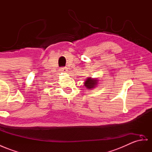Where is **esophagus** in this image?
<instances>
[{
	"label": "esophagus",
	"instance_id": "obj_1",
	"mask_svg": "<svg viewBox=\"0 0 152 152\" xmlns=\"http://www.w3.org/2000/svg\"><path fill=\"white\" fill-rule=\"evenodd\" d=\"M60 71L63 72H66L68 71V69L67 67H62L60 69Z\"/></svg>",
	"mask_w": 152,
	"mask_h": 152
}]
</instances>
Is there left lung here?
<instances>
[{"mask_svg": "<svg viewBox=\"0 0 152 152\" xmlns=\"http://www.w3.org/2000/svg\"><path fill=\"white\" fill-rule=\"evenodd\" d=\"M98 78H92L91 77H88L84 82V85L88 90H92L98 85Z\"/></svg>", "mask_w": 152, "mask_h": 152, "instance_id": "1", "label": "left lung"}]
</instances>
